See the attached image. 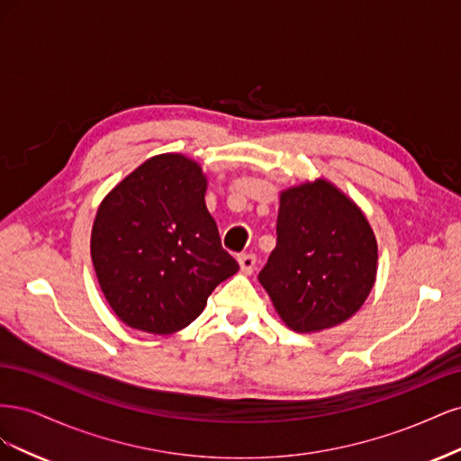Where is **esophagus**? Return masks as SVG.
Here are the masks:
<instances>
[{"mask_svg": "<svg viewBox=\"0 0 461 461\" xmlns=\"http://www.w3.org/2000/svg\"><path fill=\"white\" fill-rule=\"evenodd\" d=\"M239 265H240V271L242 273L249 275V273L254 271V267H256V256L254 254H242V256H239Z\"/></svg>", "mask_w": 461, "mask_h": 461, "instance_id": "1", "label": "esophagus"}]
</instances>
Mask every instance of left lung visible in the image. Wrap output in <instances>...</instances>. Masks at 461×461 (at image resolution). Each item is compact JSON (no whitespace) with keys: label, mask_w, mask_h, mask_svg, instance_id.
Here are the masks:
<instances>
[{"label":"left lung","mask_w":461,"mask_h":461,"mask_svg":"<svg viewBox=\"0 0 461 461\" xmlns=\"http://www.w3.org/2000/svg\"><path fill=\"white\" fill-rule=\"evenodd\" d=\"M376 263L366 213L330 180L278 194L276 246L258 278L288 329L319 332L356 315L373 290Z\"/></svg>","instance_id":"obj_1"}]
</instances>
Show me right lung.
<instances>
[{
  "instance_id": "add662e5",
  "label": "right lung",
  "mask_w": 461,
  "mask_h": 461,
  "mask_svg": "<svg viewBox=\"0 0 461 461\" xmlns=\"http://www.w3.org/2000/svg\"><path fill=\"white\" fill-rule=\"evenodd\" d=\"M207 176L183 153H159L102 200L90 252L113 313L131 329L188 327L217 285L239 271L205 205Z\"/></svg>"
}]
</instances>
